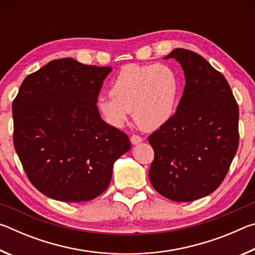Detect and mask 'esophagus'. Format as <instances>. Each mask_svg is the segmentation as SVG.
Wrapping results in <instances>:
<instances>
[{
  "mask_svg": "<svg viewBox=\"0 0 255 255\" xmlns=\"http://www.w3.org/2000/svg\"><path fill=\"white\" fill-rule=\"evenodd\" d=\"M141 140H143V138H141L140 136H138V135H132L130 137V141H131V144H133V145L139 144Z\"/></svg>",
  "mask_w": 255,
  "mask_h": 255,
  "instance_id": "esophagus-1",
  "label": "esophagus"
}]
</instances>
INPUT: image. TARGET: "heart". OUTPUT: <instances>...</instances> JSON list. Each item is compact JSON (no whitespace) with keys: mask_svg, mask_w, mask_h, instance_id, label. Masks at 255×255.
<instances>
[{"mask_svg":"<svg viewBox=\"0 0 255 255\" xmlns=\"http://www.w3.org/2000/svg\"><path fill=\"white\" fill-rule=\"evenodd\" d=\"M111 97H100L97 108L108 124L122 127L132 112L144 130H155L173 117L180 97L176 72L165 64L124 66L110 88Z\"/></svg>","mask_w":255,"mask_h":255,"instance_id":"obj_1","label":"heart"}]
</instances>
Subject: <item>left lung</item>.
Returning <instances> with one entry per match:
<instances>
[{"label": "left lung", "instance_id": "left-lung-1", "mask_svg": "<svg viewBox=\"0 0 255 255\" xmlns=\"http://www.w3.org/2000/svg\"><path fill=\"white\" fill-rule=\"evenodd\" d=\"M185 86L169 123L149 135L153 188L173 201L213 193L225 179L239 147V106L221 72L195 51L176 48Z\"/></svg>", "mask_w": 255, "mask_h": 255}]
</instances>
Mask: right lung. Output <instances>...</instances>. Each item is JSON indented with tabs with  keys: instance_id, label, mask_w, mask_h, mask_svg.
<instances>
[{
	"instance_id": "1",
	"label": "right lung",
	"mask_w": 255,
	"mask_h": 255,
	"mask_svg": "<svg viewBox=\"0 0 255 255\" xmlns=\"http://www.w3.org/2000/svg\"><path fill=\"white\" fill-rule=\"evenodd\" d=\"M111 71L55 59L20 86L12 105L14 148L30 182L51 199L100 196L115 162L130 149L126 133L103 122L97 108Z\"/></svg>"
}]
</instances>
